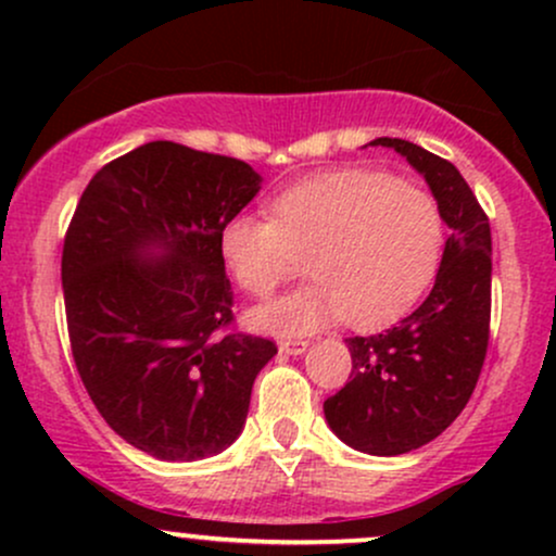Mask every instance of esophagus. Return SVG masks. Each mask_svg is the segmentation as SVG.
<instances>
[{
  "instance_id": "34e87169",
  "label": "esophagus",
  "mask_w": 556,
  "mask_h": 556,
  "mask_svg": "<svg viewBox=\"0 0 556 556\" xmlns=\"http://www.w3.org/2000/svg\"><path fill=\"white\" fill-rule=\"evenodd\" d=\"M305 350H308V342H303V340L279 342V353H285V355H303Z\"/></svg>"
}]
</instances>
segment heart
Instances as JSON below:
<instances>
[{"label":"heart","instance_id":"b5f03b06","mask_svg":"<svg viewBox=\"0 0 556 556\" xmlns=\"http://www.w3.org/2000/svg\"><path fill=\"white\" fill-rule=\"evenodd\" d=\"M442 245L437 201L374 169L324 172L274 198L271 219L238 214L219 229V256L248 295H271L305 258L314 282L248 314L251 329L277 337L340 318L355 329L394 321L431 285Z\"/></svg>","mask_w":556,"mask_h":556}]
</instances>
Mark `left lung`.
Listing matches in <instances>:
<instances>
[{"label":"left lung","mask_w":556,"mask_h":556,"mask_svg":"<svg viewBox=\"0 0 556 556\" xmlns=\"http://www.w3.org/2000/svg\"><path fill=\"white\" fill-rule=\"evenodd\" d=\"M394 149L429 185L450 227L429 298L397 327L350 337L353 374L324 402L329 429L353 450L397 457L437 439L468 405L489 344L491 229L455 164L402 138Z\"/></svg>","instance_id":"8db88e82"}]
</instances>
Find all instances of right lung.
I'll return each instance as SVG.
<instances>
[{"label": "right lung", "mask_w": 556, "mask_h": 556, "mask_svg": "<svg viewBox=\"0 0 556 556\" xmlns=\"http://www.w3.org/2000/svg\"><path fill=\"white\" fill-rule=\"evenodd\" d=\"M261 190L240 159L151 140L83 190L62 251L70 344L96 410L156 460L193 463L240 437L277 344L219 334L232 290L219 229Z\"/></svg>", "instance_id": "right-lung-1"}]
</instances>
